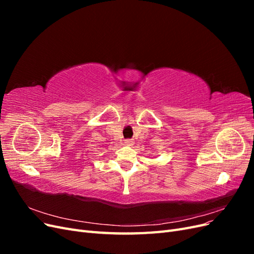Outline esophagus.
<instances>
[{"label":"esophagus","mask_w":254,"mask_h":254,"mask_svg":"<svg viewBox=\"0 0 254 254\" xmlns=\"http://www.w3.org/2000/svg\"><path fill=\"white\" fill-rule=\"evenodd\" d=\"M133 143H134V141H133L132 139H128V140H125V144H126L127 146H132V145H133Z\"/></svg>","instance_id":"obj_1"}]
</instances>
